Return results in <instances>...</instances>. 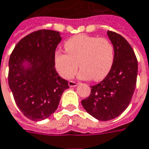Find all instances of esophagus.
I'll return each mask as SVG.
<instances>
[{"instance_id":"esophagus-1","label":"esophagus","mask_w":149,"mask_h":149,"mask_svg":"<svg viewBox=\"0 0 149 149\" xmlns=\"http://www.w3.org/2000/svg\"><path fill=\"white\" fill-rule=\"evenodd\" d=\"M68 86H69L70 87H75V86H77V83L76 82V81H69Z\"/></svg>"}]
</instances>
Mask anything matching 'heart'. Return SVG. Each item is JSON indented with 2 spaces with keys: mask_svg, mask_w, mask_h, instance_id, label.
<instances>
[{
  "mask_svg": "<svg viewBox=\"0 0 149 149\" xmlns=\"http://www.w3.org/2000/svg\"><path fill=\"white\" fill-rule=\"evenodd\" d=\"M66 52L57 50L54 55L58 74L65 79L72 78L78 69L80 77L94 81L104 79L111 70L115 58V48L108 38L79 34L64 43Z\"/></svg>",
  "mask_w": 149,
  "mask_h": 149,
  "instance_id": "1",
  "label": "heart"
}]
</instances>
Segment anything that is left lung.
I'll use <instances>...</instances> for the list:
<instances>
[{"label":"left lung","instance_id":"left-lung-1","mask_svg":"<svg viewBox=\"0 0 149 149\" xmlns=\"http://www.w3.org/2000/svg\"><path fill=\"white\" fill-rule=\"evenodd\" d=\"M115 48L114 63L106 77L92 86L89 97L81 104L90 115L99 121L114 119L130 104L136 86L138 61L131 45L117 32H108Z\"/></svg>","mask_w":149,"mask_h":149}]
</instances>
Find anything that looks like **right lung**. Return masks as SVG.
<instances>
[{
  "label": "right lung",
  "mask_w": 149,
  "mask_h": 149,
  "mask_svg": "<svg viewBox=\"0 0 149 149\" xmlns=\"http://www.w3.org/2000/svg\"><path fill=\"white\" fill-rule=\"evenodd\" d=\"M61 39L58 32L38 30L19 40L11 53L9 86L19 110L32 121L52 115L62 94L69 88L54 68V55Z\"/></svg>",
  "instance_id": "add662e5"
}]
</instances>
